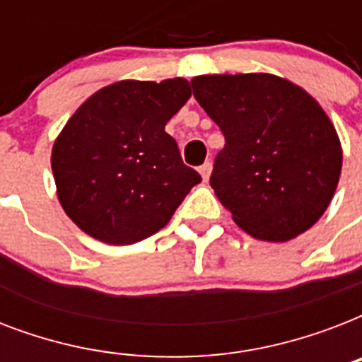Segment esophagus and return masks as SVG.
I'll return each mask as SVG.
<instances>
[{"label":"esophagus","mask_w":362,"mask_h":362,"mask_svg":"<svg viewBox=\"0 0 362 362\" xmlns=\"http://www.w3.org/2000/svg\"><path fill=\"white\" fill-rule=\"evenodd\" d=\"M210 173H212V163L210 161H206L204 165H201L199 167V175H201V178H203V182H206L210 178Z\"/></svg>","instance_id":"obj_1"}]
</instances>
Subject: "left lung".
I'll return each mask as SVG.
<instances>
[{
	"label": "left lung",
	"mask_w": 362,
	"mask_h": 362,
	"mask_svg": "<svg viewBox=\"0 0 362 362\" xmlns=\"http://www.w3.org/2000/svg\"><path fill=\"white\" fill-rule=\"evenodd\" d=\"M192 86L226 136L210 186L235 223L267 242L308 231L342 173V144L321 105L270 73L201 75Z\"/></svg>",
	"instance_id": "8db88e82"
}]
</instances>
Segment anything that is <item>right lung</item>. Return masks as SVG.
I'll return each instance as SVG.
<instances>
[{
	"instance_id": "add662e5",
	"label": "right lung",
	"mask_w": 362,
	"mask_h": 362,
	"mask_svg": "<svg viewBox=\"0 0 362 362\" xmlns=\"http://www.w3.org/2000/svg\"><path fill=\"white\" fill-rule=\"evenodd\" d=\"M189 98L180 76L118 81L67 120L50 163L62 209L86 235L115 246L152 237L201 182L165 131Z\"/></svg>"
}]
</instances>
